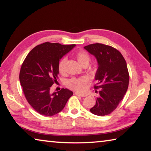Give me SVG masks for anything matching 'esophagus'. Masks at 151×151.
<instances>
[{
	"instance_id": "34e87169",
	"label": "esophagus",
	"mask_w": 151,
	"mask_h": 151,
	"mask_svg": "<svg viewBox=\"0 0 151 151\" xmlns=\"http://www.w3.org/2000/svg\"><path fill=\"white\" fill-rule=\"evenodd\" d=\"M75 94H76V95L80 96H82V97L86 96V94H83V93H78V92H76V93H75Z\"/></svg>"
}]
</instances>
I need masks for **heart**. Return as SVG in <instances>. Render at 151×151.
<instances>
[{"label":"heart","instance_id":"heart-1","mask_svg":"<svg viewBox=\"0 0 151 151\" xmlns=\"http://www.w3.org/2000/svg\"><path fill=\"white\" fill-rule=\"evenodd\" d=\"M76 58L78 61V63L81 65H88L89 62L91 60V57L88 55V53L83 50L78 51L76 55ZM66 62V58H63L60 59L58 65V69L59 73L61 74H64L65 72V64ZM88 82V79L86 76H82L80 78H72L69 79L66 83V85L68 88H70L73 90L76 91H83L85 90L87 86Z\"/></svg>","mask_w":151,"mask_h":151}]
</instances>
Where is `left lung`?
<instances>
[{"label": "left lung", "instance_id": "1", "mask_svg": "<svg viewBox=\"0 0 151 151\" xmlns=\"http://www.w3.org/2000/svg\"><path fill=\"white\" fill-rule=\"evenodd\" d=\"M85 49L98 62L94 88H101L96 104L90 109L97 116H105L115 110L124 96L129 83V74L123 56L116 48L101 43L86 46Z\"/></svg>", "mask_w": 151, "mask_h": 151}]
</instances>
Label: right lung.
<instances>
[{
    "instance_id": "add662e5",
    "label": "right lung",
    "mask_w": 151,
    "mask_h": 151,
    "mask_svg": "<svg viewBox=\"0 0 151 151\" xmlns=\"http://www.w3.org/2000/svg\"><path fill=\"white\" fill-rule=\"evenodd\" d=\"M75 45L45 42L30 51L20 68L19 79L28 103L41 115L50 116L60 112L73 93L67 88L51 94L57 82L58 65Z\"/></svg>"
}]
</instances>
